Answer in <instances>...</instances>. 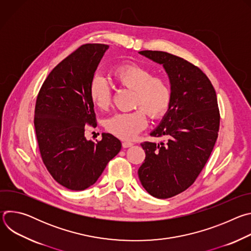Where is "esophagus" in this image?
Listing matches in <instances>:
<instances>
[{"instance_id": "34e87169", "label": "esophagus", "mask_w": 251, "mask_h": 251, "mask_svg": "<svg viewBox=\"0 0 251 251\" xmlns=\"http://www.w3.org/2000/svg\"><path fill=\"white\" fill-rule=\"evenodd\" d=\"M131 146H133V143H131V142H123L122 143V147L123 148H129V147H131Z\"/></svg>"}]
</instances>
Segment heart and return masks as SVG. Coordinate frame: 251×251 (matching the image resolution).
<instances>
[{
  "mask_svg": "<svg viewBox=\"0 0 251 251\" xmlns=\"http://www.w3.org/2000/svg\"><path fill=\"white\" fill-rule=\"evenodd\" d=\"M111 75L116 83L134 91L132 112L118 113L105 123V128L112 135L123 139L135 138L147 126V115L152 119H161L169 111L173 91L169 81L162 76H153V71L135 62H126L115 66ZM91 102L101 110H107L112 103V93L107 81L99 75L89 83Z\"/></svg>",
  "mask_w": 251,
  "mask_h": 251,
  "instance_id": "1",
  "label": "heart"
}]
</instances>
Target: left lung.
Returning a JSON list of instances; mask_svg holds the SVG:
<instances>
[{
	"mask_svg": "<svg viewBox=\"0 0 251 251\" xmlns=\"http://www.w3.org/2000/svg\"><path fill=\"white\" fill-rule=\"evenodd\" d=\"M139 53L163 64L173 98L169 111L153 137L160 144L143 142L146 157L138 170L144 189L158 199H169L190 188L206 164L220 130L217 93L202 70L190 61L159 50Z\"/></svg>",
	"mask_w": 251,
	"mask_h": 251,
	"instance_id": "left-lung-1",
	"label": "left lung"
}]
</instances>
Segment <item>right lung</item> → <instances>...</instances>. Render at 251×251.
<instances>
[{"label":"right lung","mask_w":251,"mask_h":251,"mask_svg":"<svg viewBox=\"0 0 251 251\" xmlns=\"http://www.w3.org/2000/svg\"><path fill=\"white\" fill-rule=\"evenodd\" d=\"M108 46L86 44L60 61L44 81L34 107V128L42 160L54 180L71 191L92 186L121 150L109 133L87 141L86 126L96 127L89 83Z\"/></svg>","instance_id":"right-lung-1"}]
</instances>
